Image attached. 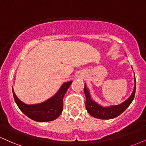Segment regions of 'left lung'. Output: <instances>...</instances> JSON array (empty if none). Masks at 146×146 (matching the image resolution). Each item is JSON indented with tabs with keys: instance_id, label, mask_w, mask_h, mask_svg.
Returning a JSON list of instances; mask_svg holds the SVG:
<instances>
[{
	"instance_id": "8db88e82",
	"label": "left lung",
	"mask_w": 146,
	"mask_h": 146,
	"mask_svg": "<svg viewBox=\"0 0 146 146\" xmlns=\"http://www.w3.org/2000/svg\"><path fill=\"white\" fill-rule=\"evenodd\" d=\"M134 82H135V86H134L133 91L131 95L125 101L118 105H110L108 106H104L94 101L91 98L89 89L87 88L86 84H84V92L86 96V108L88 113L92 117L100 119H110L118 117L128 108L133 101L135 95V90H136L135 75L134 78Z\"/></svg>"
}]
</instances>
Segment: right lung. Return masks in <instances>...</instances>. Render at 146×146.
Masks as SVG:
<instances>
[{
  "label": "right lung",
  "instance_id": "1",
  "mask_svg": "<svg viewBox=\"0 0 146 146\" xmlns=\"http://www.w3.org/2000/svg\"><path fill=\"white\" fill-rule=\"evenodd\" d=\"M73 81L66 82L58 92L46 101L36 104H27L20 100L12 88L15 102L19 109L26 116L38 122H46L56 119L63 110V98Z\"/></svg>",
  "mask_w": 146,
  "mask_h": 146
}]
</instances>
